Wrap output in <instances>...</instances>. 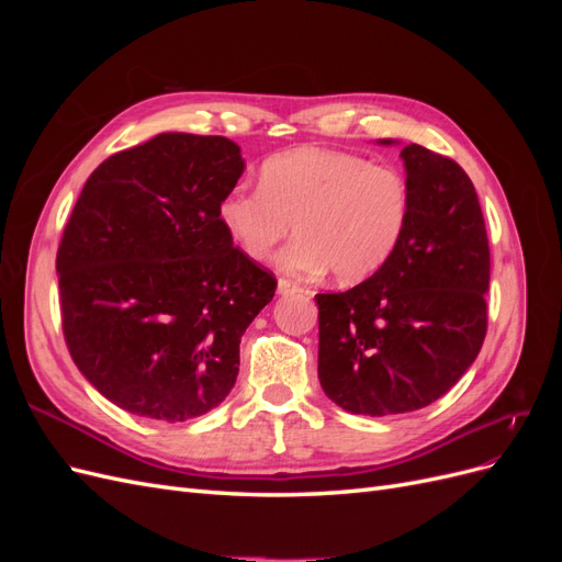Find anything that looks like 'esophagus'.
<instances>
[{
	"label": "esophagus",
	"instance_id": "obj_1",
	"mask_svg": "<svg viewBox=\"0 0 562 562\" xmlns=\"http://www.w3.org/2000/svg\"><path fill=\"white\" fill-rule=\"evenodd\" d=\"M279 293L281 295H291V293H302V288L297 285V283H293V281H288V279H279Z\"/></svg>",
	"mask_w": 562,
	"mask_h": 562
}]
</instances>
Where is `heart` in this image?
Listing matches in <instances>:
<instances>
[{
	"mask_svg": "<svg viewBox=\"0 0 562 562\" xmlns=\"http://www.w3.org/2000/svg\"><path fill=\"white\" fill-rule=\"evenodd\" d=\"M220 223L250 260H267L295 225L281 267L297 277L333 269L339 283L370 279L391 260L411 220V187L394 166L333 149H293L260 168L217 206Z\"/></svg>",
	"mask_w": 562,
	"mask_h": 562,
	"instance_id": "1",
	"label": "heart"
}]
</instances>
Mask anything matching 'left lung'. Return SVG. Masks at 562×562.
Wrapping results in <instances>:
<instances>
[{"mask_svg":"<svg viewBox=\"0 0 562 562\" xmlns=\"http://www.w3.org/2000/svg\"><path fill=\"white\" fill-rule=\"evenodd\" d=\"M391 145V140H380ZM411 220L391 260L345 293H318V380L351 415L413 413L438 401L487 330L490 246L473 182L422 145L401 149Z\"/></svg>","mask_w":562,"mask_h":562,"instance_id":"8db88e82","label":"left lung"}]
</instances>
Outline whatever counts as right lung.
<instances>
[{
  "mask_svg": "<svg viewBox=\"0 0 562 562\" xmlns=\"http://www.w3.org/2000/svg\"><path fill=\"white\" fill-rule=\"evenodd\" d=\"M223 135L159 133L100 164L58 246L72 361L124 411L184 422L223 403L274 274L234 248L217 206L244 173Z\"/></svg>",
  "mask_w": 562,
  "mask_h": 562,
  "instance_id": "add662e5",
  "label": "right lung"
}]
</instances>
